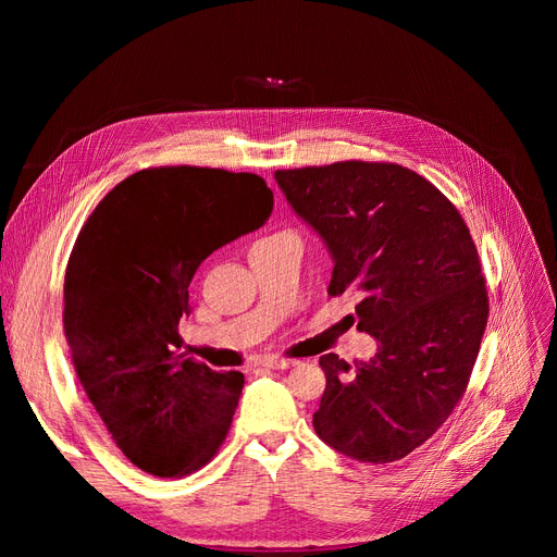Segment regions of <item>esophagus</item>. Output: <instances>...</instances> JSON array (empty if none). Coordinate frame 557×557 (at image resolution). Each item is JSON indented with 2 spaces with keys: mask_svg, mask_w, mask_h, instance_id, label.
Segmentation results:
<instances>
[{
  "mask_svg": "<svg viewBox=\"0 0 557 557\" xmlns=\"http://www.w3.org/2000/svg\"><path fill=\"white\" fill-rule=\"evenodd\" d=\"M295 364H297V360H288V358H269L267 362H262V367L276 369V372H283V369H290Z\"/></svg>",
  "mask_w": 557,
  "mask_h": 557,
  "instance_id": "1",
  "label": "esophagus"
}]
</instances>
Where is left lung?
I'll use <instances>...</instances> for the list:
<instances>
[{
    "label": "left lung",
    "mask_w": 557,
    "mask_h": 557,
    "mask_svg": "<svg viewBox=\"0 0 557 557\" xmlns=\"http://www.w3.org/2000/svg\"><path fill=\"white\" fill-rule=\"evenodd\" d=\"M274 178L330 250L327 293H356L358 330L379 344L356 369L320 358L315 434L350 460L395 462L465 395L487 323L476 246L458 209L407 166L350 160Z\"/></svg>",
    "instance_id": "obj_1"
}]
</instances>
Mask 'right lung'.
<instances>
[{
    "mask_svg": "<svg viewBox=\"0 0 557 557\" xmlns=\"http://www.w3.org/2000/svg\"><path fill=\"white\" fill-rule=\"evenodd\" d=\"M274 193L256 174L160 166L99 201L64 274V336L113 442L153 476H185L225 442L242 372L185 358L178 323L213 250L267 223Z\"/></svg>",
    "mask_w": 557,
    "mask_h": 557,
    "instance_id": "1",
    "label": "right lung"
}]
</instances>
